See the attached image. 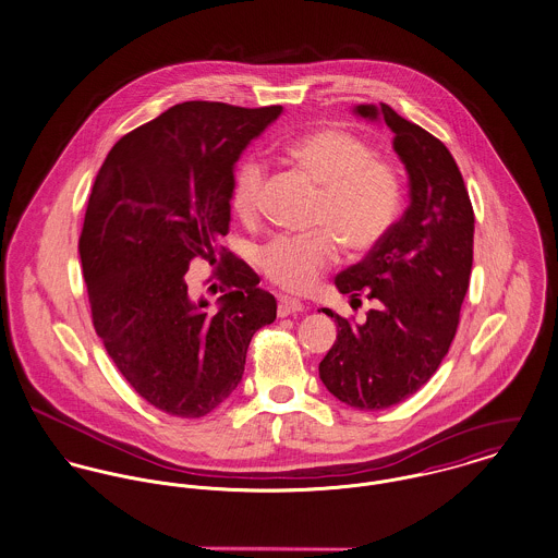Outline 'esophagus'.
I'll use <instances>...</instances> for the list:
<instances>
[{
  "label": "esophagus",
  "mask_w": 558,
  "mask_h": 558,
  "mask_svg": "<svg viewBox=\"0 0 558 558\" xmlns=\"http://www.w3.org/2000/svg\"><path fill=\"white\" fill-rule=\"evenodd\" d=\"M303 312V303L298 300H291V298H280L278 300V316L284 318L289 314H300Z\"/></svg>",
  "instance_id": "34e87169"
}]
</instances>
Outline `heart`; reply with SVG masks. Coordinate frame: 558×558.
I'll return each mask as SVG.
<instances>
[{
    "instance_id": "1",
    "label": "heart",
    "mask_w": 558,
    "mask_h": 558,
    "mask_svg": "<svg viewBox=\"0 0 558 558\" xmlns=\"http://www.w3.org/2000/svg\"><path fill=\"white\" fill-rule=\"evenodd\" d=\"M291 159L320 189L316 222L350 251L376 246L399 210V180L385 161H374L365 142L342 129H318L289 146ZM265 166L246 157L231 180L229 204L242 220H255L260 208ZM338 258L327 231L312 235H280L258 251L260 271L291 293L310 291Z\"/></svg>"
}]
</instances>
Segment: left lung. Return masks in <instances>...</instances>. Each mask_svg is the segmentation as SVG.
Returning <instances> with one entry per match:
<instances>
[{
	"mask_svg": "<svg viewBox=\"0 0 558 558\" xmlns=\"http://www.w3.org/2000/svg\"><path fill=\"white\" fill-rule=\"evenodd\" d=\"M354 114L385 121L410 178V206L385 238L336 278L352 301L376 300L363 325L323 307L338 340L320 361L327 390L356 410H385L429 383L454 340L473 263V208L450 150L390 106Z\"/></svg>",
	"mask_w": 558,
	"mask_h": 558,
	"instance_id": "left-lung-1",
	"label": "left lung"
}]
</instances>
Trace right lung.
I'll use <instances>...</instances> for the list:
<instances>
[{
  "label": "right lung",
  "mask_w": 558,
  "mask_h": 558,
  "mask_svg": "<svg viewBox=\"0 0 558 558\" xmlns=\"http://www.w3.org/2000/svg\"><path fill=\"white\" fill-rule=\"evenodd\" d=\"M280 114L178 104L123 135L95 178L78 240L93 327L133 390L166 414H210L240 385L253 336L276 320L257 274L216 242L229 233L235 161ZM195 257L223 267L216 311L187 293Z\"/></svg>",
  "instance_id": "1"
}]
</instances>
